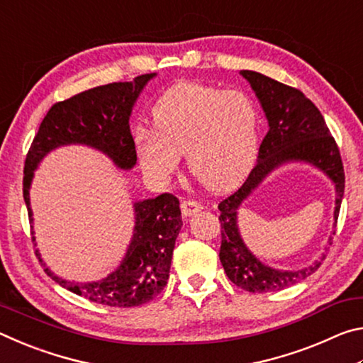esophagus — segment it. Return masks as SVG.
I'll return each instance as SVG.
<instances>
[{"label":"esophagus","instance_id":"esophagus-1","mask_svg":"<svg viewBox=\"0 0 363 363\" xmlns=\"http://www.w3.org/2000/svg\"><path fill=\"white\" fill-rule=\"evenodd\" d=\"M181 210H182L184 216L190 218V216H195L196 213H200L201 210H203V205L199 203V201H195V200H186V201H182Z\"/></svg>","mask_w":363,"mask_h":363}]
</instances>
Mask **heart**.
<instances>
[{
	"mask_svg": "<svg viewBox=\"0 0 363 363\" xmlns=\"http://www.w3.org/2000/svg\"><path fill=\"white\" fill-rule=\"evenodd\" d=\"M257 123L256 104L243 91L181 83L153 107L155 130L139 128L134 144L152 179L168 181L186 152L190 173L210 189L224 190L253 163Z\"/></svg>",
	"mask_w": 363,
	"mask_h": 363,
	"instance_id": "1",
	"label": "heart"
}]
</instances>
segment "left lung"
<instances>
[{
  "label": "left lung",
  "mask_w": 363,
  "mask_h": 363,
  "mask_svg": "<svg viewBox=\"0 0 363 363\" xmlns=\"http://www.w3.org/2000/svg\"><path fill=\"white\" fill-rule=\"evenodd\" d=\"M240 75L250 83L269 123L262 139L257 163L248 179L235 194L219 203L220 250L219 259L232 284L251 293L279 291L309 277L325 259L322 253L303 269H275L257 259L245 245L238 229V210L245 200L275 169L286 163H307L328 177L335 186V227L344 195V169L340 149L331 138L323 116L314 104L291 86L275 82L262 73L242 70ZM335 235V232H333ZM328 237V245L333 243ZM328 251V247H325Z\"/></svg>",
  "instance_id": "left-lung-1"
}]
</instances>
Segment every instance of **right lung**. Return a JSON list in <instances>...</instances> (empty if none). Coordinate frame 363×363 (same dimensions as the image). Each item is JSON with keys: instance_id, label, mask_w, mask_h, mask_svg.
Masks as SVG:
<instances>
[{"instance_id": "add662e5", "label": "right lung", "mask_w": 363, "mask_h": 363, "mask_svg": "<svg viewBox=\"0 0 363 363\" xmlns=\"http://www.w3.org/2000/svg\"><path fill=\"white\" fill-rule=\"evenodd\" d=\"M153 77L157 73L136 77L134 82L97 86L49 108L27 153L23 169V200L30 224H33L30 187L35 169L49 152L64 145H86L108 157L116 168H134L138 155L130 130V116L138 97ZM133 208L131 242L118 267L107 277L84 284L65 280L43 262L36 250L45 272L60 286L97 304L134 307L149 303L162 293L168 281L174 243L182 227L181 208L173 194L134 201Z\"/></svg>"}]
</instances>
